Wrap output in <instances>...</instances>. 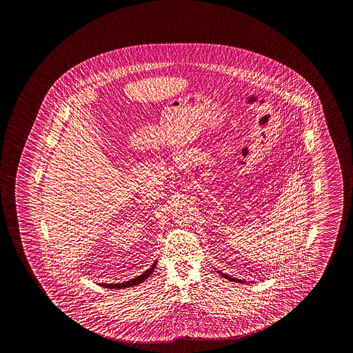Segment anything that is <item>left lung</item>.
Here are the masks:
<instances>
[{
    "instance_id": "1",
    "label": "left lung",
    "mask_w": 353,
    "mask_h": 353,
    "mask_svg": "<svg viewBox=\"0 0 353 353\" xmlns=\"http://www.w3.org/2000/svg\"><path fill=\"white\" fill-rule=\"evenodd\" d=\"M218 273H220V274H221V276H223V277L224 278H226V279H229V281H232V282H239V283H245V282H243V281H241V279H237V278H232V277H229V276H228V274H225V273H221V272L220 271H218Z\"/></svg>"
}]
</instances>
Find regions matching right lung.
I'll use <instances>...</instances> for the list:
<instances>
[{
  "label": "right lung",
  "mask_w": 353,
  "mask_h": 353,
  "mask_svg": "<svg viewBox=\"0 0 353 353\" xmlns=\"http://www.w3.org/2000/svg\"><path fill=\"white\" fill-rule=\"evenodd\" d=\"M157 266V262H154L152 265H151L150 268L149 270H146V271L143 273V274H140L138 277L134 278V279H130V281H127V282H123V283H117V284H105L102 283L99 284V285H102L104 288H110V289H121V288H129V287H133V285H137V284H140L141 282H144L146 278H149L151 273L154 272V268Z\"/></svg>",
  "instance_id": "add662e5"
}]
</instances>
